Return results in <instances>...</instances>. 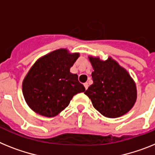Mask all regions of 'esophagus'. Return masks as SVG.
I'll return each instance as SVG.
<instances>
[{
    "instance_id": "1",
    "label": "esophagus",
    "mask_w": 155,
    "mask_h": 155,
    "mask_svg": "<svg viewBox=\"0 0 155 155\" xmlns=\"http://www.w3.org/2000/svg\"><path fill=\"white\" fill-rule=\"evenodd\" d=\"M83 85H84V87H85L86 90H87V89H88V87H89L88 83H84V84H83Z\"/></svg>"
}]
</instances>
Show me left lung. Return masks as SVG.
Segmentation results:
<instances>
[{
  "label": "left lung",
  "instance_id": "1",
  "mask_svg": "<svg viewBox=\"0 0 155 155\" xmlns=\"http://www.w3.org/2000/svg\"><path fill=\"white\" fill-rule=\"evenodd\" d=\"M94 83L84 92L96 110L107 118H118L134 107L137 101L136 83L124 68L111 57L102 61L90 56Z\"/></svg>",
  "mask_w": 155,
  "mask_h": 155
}]
</instances>
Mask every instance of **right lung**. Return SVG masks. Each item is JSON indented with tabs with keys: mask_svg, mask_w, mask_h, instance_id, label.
Instances as JSON below:
<instances>
[{
	"mask_svg": "<svg viewBox=\"0 0 155 155\" xmlns=\"http://www.w3.org/2000/svg\"><path fill=\"white\" fill-rule=\"evenodd\" d=\"M79 57L67 49H58L40 58L22 82V94L29 107L45 117H54L68 107L74 95L85 87L70 68Z\"/></svg>",
	"mask_w": 155,
	"mask_h": 155,
	"instance_id": "obj_1",
	"label": "right lung"
}]
</instances>
